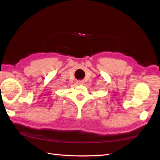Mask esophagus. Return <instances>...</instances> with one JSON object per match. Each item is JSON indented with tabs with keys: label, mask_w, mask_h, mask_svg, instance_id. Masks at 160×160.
I'll use <instances>...</instances> for the list:
<instances>
[{
	"label": "esophagus",
	"mask_w": 160,
	"mask_h": 160,
	"mask_svg": "<svg viewBox=\"0 0 160 160\" xmlns=\"http://www.w3.org/2000/svg\"><path fill=\"white\" fill-rule=\"evenodd\" d=\"M77 84H79V85H82V84H84V82L82 80H78V81H77Z\"/></svg>",
	"instance_id": "obj_1"
}]
</instances>
